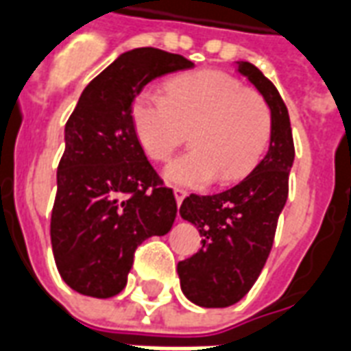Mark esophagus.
Here are the masks:
<instances>
[{
	"mask_svg": "<svg viewBox=\"0 0 351 351\" xmlns=\"http://www.w3.org/2000/svg\"><path fill=\"white\" fill-rule=\"evenodd\" d=\"M186 195H188V191L182 188H175V199H176V204L180 206L182 204V201L186 199Z\"/></svg>",
	"mask_w": 351,
	"mask_h": 351,
	"instance_id": "obj_1",
	"label": "esophagus"
}]
</instances>
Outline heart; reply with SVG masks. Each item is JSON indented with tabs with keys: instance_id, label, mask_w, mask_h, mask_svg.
I'll return each mask as SVG.
<instances>
[{
	"instance_id": "1",
	"label": "heart",
	"mask_w": 351,
	"mask_h": 351,
	"mask_svg": "<svg viewBox=\"0 0 351 351\" xmlns=\"http://www.w3.org/2000/svg\"><path fill=\"white\" fill-rule=\"evenodd\" d=\"M137 141L156 162L169 160L191 132L193 149L169 163L176 186L232 184L261 162L271 137V111L255 90L219 70H199L167 83V95L143 89L132 104Z\"/></svg>"
}]
</instances>
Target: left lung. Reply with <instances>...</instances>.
<instances>
[{
  "label": "left lung",
  "instance_id": "1",
  "mask_svg": "<svg viewBox=\"0 0 351 351\" xmlns=\"http://www.w3.org/2000/svg\"><path fill=\"white\" fill-rule=\"evenodd\" d=\"M271 111L269 149L261 163L234 188L215 195L186 197L180 215L202 236V247L178 262L180 288L191 303L206 308L230 307L258 279L274 245L277 219L288 197L294 163L290 117L279 90L247 61H236Z\"/></svg>",
  "mask_w": 351,
  "mask_h": 351
}]
</instances>
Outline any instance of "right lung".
Wrapping results in <instances>:
<instances>
[{"label":"right lung","instance_id":"obj_1","mask_svg":"<svg viewBox=\"0 0 351 351\" xmlns=\"http://www.w3.org/2000/svg\"><path fill=\"white\" fill-rule=\"evenodd\" d=\"M193 66L178 53L136 48L83 89L64 126L50 225L59 275L77 294H119L137 245L173 227L175 195L137 141L132 104L152 80Z\"/></svg>","mask_w":351,"mask_h":351}]
</instances>
